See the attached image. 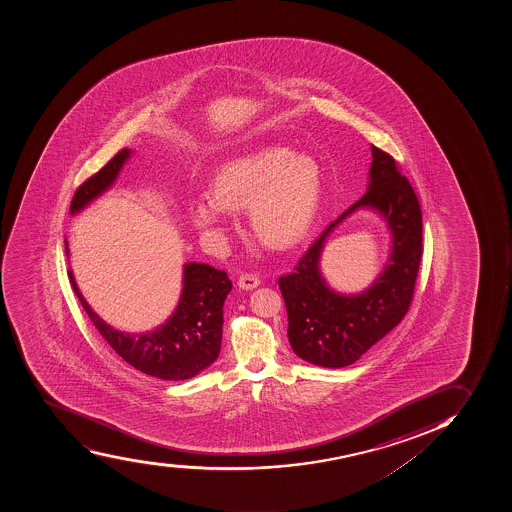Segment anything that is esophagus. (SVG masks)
Here are the masks:
<instances>
[{"instance_id": "obj_1", "label": "esophagus", "mask_w": 512, "mask_h": 512, "mask_svg": "<svg viewBox=\"0 0 512 512\" xmlns=\"http://www.w3.org/2000/svg\"><path fill=\"white\" fill-rule=\"evenodd\" d=\"M259 284H261V281H259V277L256 276V274H241L240 281H238V286L241 287V289H246V291H251V289H254V287H258Z\"/></svg>"}]
</instances>
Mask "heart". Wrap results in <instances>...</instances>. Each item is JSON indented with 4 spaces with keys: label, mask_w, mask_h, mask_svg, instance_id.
Returning a JSON list of instances; mask_svg holds the SVG:
<instances>
[{
    "label": "heart",
    "mask_w": 512,
    "mask_h": 512,
    "mask_svg": "<svg viewBox=\"0 0 512 512\" xmlns=\"http://www.w3.org/2000/svg\"><path fill=\"white\" fill-rule=\"evenodd\" d=\"M322 198V172L314 157L287 148H263L218 167L213 194L190 203V218L203 235L221 240L235 208L248 205L259 240L289 248L309 231Z\"/></svg>",
    "instance_id": "heart-1"
}]
</instances>
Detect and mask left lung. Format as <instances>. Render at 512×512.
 Instances as JSON below:
<instances>
[{"instance_id": "left-lung-1", "label": "left lung", "mask_w": 512, "mask_h": 512, "mask_svg": "<svg viewBox=\"0 0 512 512\" xmlns=\"http://www.w3.org/2000/svg\"><path fill=\"white\" fill-rule=\"evenodd\" d=\"M366 194L318 236L291 274L279 277L286 302L292 350L323 368H343L383 340L409 310L422 259V210L396 159L371 146ZM373 207L393 233V251L384 274L361 295L340 296L327 286L317 268L322 244L337 223L358 207Z\"/></svg>"}]
</instances>
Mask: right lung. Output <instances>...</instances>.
I'll use <instances>...</instances> for the list:
<instances>
[{
  "mask_svg": "<svg viewBox=\"0 0 512 512\" xmlns=\"http://www.w3.org/2000/svg\"><path fill=\"white\" fill-rule=\"evenodd\" d=\"M129 154V149H121L97 174L88 177L75 190L70 203L72 215L110 189ZM65 253L69 254L67 243ZM69 279L83 310L106 343L141 373L164 381H182L194 378L195 374L217 360L221 345L223 302L233 287L225 271L208 264H185L184 287L177 309L164 325L148 333L118 332L106 325L83 299L72 271H69Z\"/></svg>",
  "mask_w": 512,
  "mask_h": 512,
  "instance_id": "right-lung-1",
  "label": "right lung"
}]
</instances>
